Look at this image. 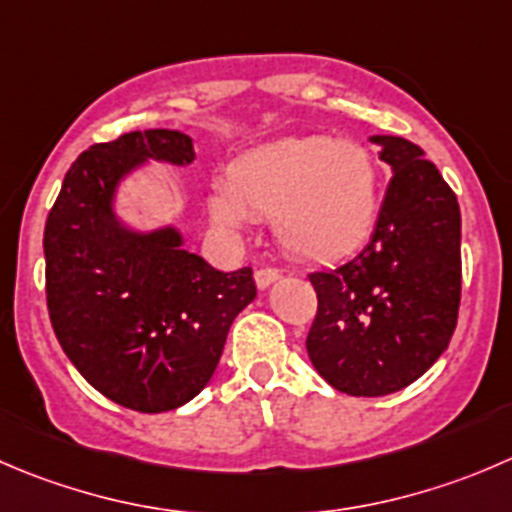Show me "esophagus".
<instances>
[{
	"instance_id": "esophagus-1",
	"label": "esophagus",
	"mask_w": 512,
	"mask_h": 512,
	"mask_svg": "<svg viewBox=\"0 0 512 512\" xmlns=\"http://www.w3.org/2000/svg\"><path fill=\"white\" fill-rule=\"evenodd\" d=\"M277 280H280V270H275V267H262V270L255 272V282L260 290H267Z\"/></svg>"
}]
</instances>
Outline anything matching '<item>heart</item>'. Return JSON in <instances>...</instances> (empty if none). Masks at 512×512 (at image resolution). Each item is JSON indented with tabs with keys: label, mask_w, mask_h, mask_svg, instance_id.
Wrapping results in <instances>:
<instances>
[{
	"label": "heart",
	"mask_w": 512,
	"mask_h": 512,
	"mask_svg": "<svg viewBox=\"0 0 512 512\" xmlns=\"http://www.w3.org/2000/svg\"><path fill=\"white\" fill-rule=\"evenodd\" d=\"M207 207L227 235L245 230L250 217L272 220L277 242L290 255L330 262L370 237L380 210V175L360 142L282 137L237 157Z\"/></svg>",
	"instance_id": "obj_1"
}]
</instances>
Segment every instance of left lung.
<instances>
[{
	"instance_id": "8db88e82",
	"label": "left lung",
	"mask_w": 512,
	"mask_h": 512,
	"mask_svg": "<svg viewBox=\"0 0 512 512\" xmlns=\"http://www.w3.org/2000/svg\"><path fill=\"white\" fill-rule=\"evenodd\" d=\"M393 170L370 242L312 272L317 315L307 332L315 370L340 393H398L448 350L460 307L458 197L413 142L370 137Z\"/></svg>"
}]
</instances>
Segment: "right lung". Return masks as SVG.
I'll return each mask as SVG.
<instances>
[{"label": "right lung", "mask_w": 512, "mask_h": 512, "mask_svg": "<svg viewBox=\"0 0 512 512\" xmlns=\"http://www.w3.org/2000/svg\"><path fill=\"white\" fill-rule=\"evenodd\" d=\"M150 160L192 165V140L145 130L82 152L44 225V260L64 355L112 403L165 413L210 382L257 287L250 267L220 272L187 252L177 227L145 232L119 220V185Z\"/></svg>", "instance_id": "1"}]
</instances>
